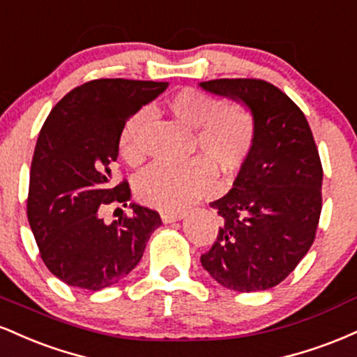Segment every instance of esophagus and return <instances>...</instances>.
<instances>
[{
    "label": "esophagus",
    "instance_id": "1",
    "mask_svg": "<svg viewBox=\"0 0 357 357\" xmlns=\"http://www.w3.org/2000/svg\"><path fill=\"white\" fill-rule=\"evenodd\" d=\"M184 213H161L162 223H174V221L183 220Z\"/></svg>",
    "mask_w": 357,
    "mask_h": 357
}]
</instances>
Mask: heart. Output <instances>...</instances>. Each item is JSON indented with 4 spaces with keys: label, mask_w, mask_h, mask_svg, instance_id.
<instances>
[{
    "label": "heart",
    "mask_w": 357,
    "mask_h": 357,
    "mask_svg": "<svg viewBox=\"0 0 357 357\" xmlns=\"http://www.w3.org/2000/svg\"><path fill=\"white\" fill-rule=\"evenodd\" d=\"M166 114L192 132L195 158L181 166L153 165L137 178L139 202L165 213L181 211L199 196L213 190L216 171L235 173L243 166L255 142V119L240 104L225 100L198 89H181L165 102ZM144 110L127 119L119 136L122 158L130 165L142 161L141 127Z\"/></svg>",
    "instance_id": "obj_1"
}]
</instances>
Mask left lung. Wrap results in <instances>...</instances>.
I'll return each mask as SVG.
<instances>
[{"instance_id": "1", "label": "left lung", "mask_w": 357, "mask_h": 357, "mask_svg": "<svg viewBox=\"0 0 357 357\" xmlns=\"http://www.w3.org/2000/svg\"><path fill=\"white\" fill-rule=\"evenodd\" d=\"M199 87L245 105L255 142L233 188L210 203L221 227L202 265L220 285L258 292L280 284L312 247L322 210V166L301 109L268 82L218 79Z\"/></svg>"}]
</instances>
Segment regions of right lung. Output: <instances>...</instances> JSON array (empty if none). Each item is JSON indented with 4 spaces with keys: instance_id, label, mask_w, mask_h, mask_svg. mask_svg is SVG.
Wrapping results in <instances>:
<instances>
[{
    "instance_id": "1",
    "label": "right lung",
    "mask_w": 357,
    "mask_h": 357,
    "mask_svg": "<svg viewBox=\"0 0 357 357\" xmlns=\"http://www.w3.org/2000/svg\"><path fill=\"white\" fill-rule=\"evenodd\" d=\"M167 82L99 79L73 89L40 130L30 171L28 221L48 270L67 285L102 290L141 261L159 215L130 203L132 216L104 223L102 204L130 199L114 184L119 136L127 119L167 89Z\"/></svg>"
}]
</instances>
